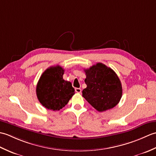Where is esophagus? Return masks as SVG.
Instances as JSON below:
<instances>
[{"instance_id":"34e87169","label":"esophagus","mask_w":156,"mask_h":156,"mask_svg":"<svg viewBox=\"0 0 156 156\" xmlns=\"http://www.w3.org/2000/svg\"><path fill=\"white\" fill-rule=\"evenodd\" d=\"M75 91H76V92H77V93H81L82 90H81V88H76Z\"/></svg>"}]
</instances>
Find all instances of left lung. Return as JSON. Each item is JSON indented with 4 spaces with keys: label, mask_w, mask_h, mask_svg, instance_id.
<instances>
[{
    "label": "left lung",
    "mask_w": 156,
    "mask_h": 156,
    "mask_svg": "<svg viewBox=\"0 0 156 156\" xmlns=\"http://www.w3.org/2000/svg\"><path fill=\"white\" fill-rule=\"evenodd\" d=\"M87 87L82 90V97L99 112L115 107L120 101L122 90L117 74L107 66L97 63L84 69Z\"/></svg>",
    "instance_id": "8db88e82"
}]
</instances>
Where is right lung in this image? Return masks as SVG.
Here are the masks:
<instances>
[{
	"label": "right lung",
	"instance_id": "1",
	"mask_svg": "<svg viewBox=\"0 0 156 156\" xmlns=\"http://www.w3.org/2000/svg\"><path fill=\"white\" fill-rule=\"evenodd\" d=\"M64 72L61 66H51L43 73L37 82L38 100L49 110H60L75 94L71 82L63 79Z\"/></svg>",
	"mask_w": 156,
	"mask_h": 156
}]
</instances>
